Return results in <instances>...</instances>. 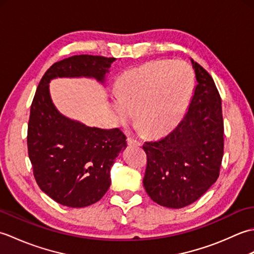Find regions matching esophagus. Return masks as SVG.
<instances>
[{
	"instance_id": "esophagus-1",
	"label": "esophagus",
	"mask_w": 254,
	"mask_h": 254,
	"mask_svg": "<svg viewBox=\"0 0 254 254\" xmlns=\"http://www.w3.org/2000/svg\"><path fill=\"white\" fill-rule=\"evenodd\" d=\"M127 143H128V145H135V146H142V142L137 141V139H134L133 137H128L127 138Z\"/></svg>"
}]
</instances>
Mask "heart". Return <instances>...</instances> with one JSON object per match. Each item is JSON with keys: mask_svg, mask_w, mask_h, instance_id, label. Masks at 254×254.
Instances as JSON below:
<instances>
[{"mask_svg": "<svg viewBox=\"0 0 254 254\" xmlns=\"http://www.w3.org/2000/svg\"><path fill=\"white\" fill-rule=\"evenodd\" d=\"M193 85V73L187 63L148 62L122 75L111 108L122 126L132 122L138 112L141 131L160 135L182 120Z\"/></svg>", "mask_w": 254, "mask_h": 254, "instance_id": "heart-1", "label": "heart"}]
</instances>
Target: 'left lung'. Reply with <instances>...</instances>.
Here are the masks:
<instances>
[{
  "label": "left lung",
  "instance_id": "8db88e82",
  "mask_svg": "<svg viewBox=\"0 0 254 254\" xmlns=\"http://www.w3.org/2000/svg\"><path fill=\"white\" fill-rule=\"evenodd\" d=\"M196 85L182 121L166 137L144 143L143 185L161 206L181 208L216 182L224 155L222 100L213 78L190 59Z\"/></svg>",
  "mask_w": 254,
  "mask_h": 254
}]
</instances>
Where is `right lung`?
I'll list each match as a JSON object with an SVG mask.
<instances>
[{"label":"right lung","mask_w":254,"mask_h":254,"mask_svg":"<svg viewBox=\"0 0 254 254\" xmlns=\"http://www.w3.org/2000/svg\"><path fill=\"white\" fill-rule=\"evenodd\" d=\"M116 58L74 56L57 62L42 76L30 107L27 146L38 186L56 202L85 207L110 187V170L127 136L119 130L90 127L57 109L49 84L58 77L94 78L105 85Z\"/></svg>","instance_id":"1"}]
</instances>
